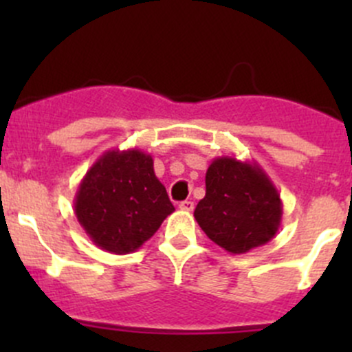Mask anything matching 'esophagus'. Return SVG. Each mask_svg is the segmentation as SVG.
Returning <instances> with one entry per match:
<instances>
[{
  "label": "esophagus",
  "mask_w": 352,
  "mask_h": 352,
  "mask_svg": "<svg viewBox=\"0 0 352 352\" xmlns=\"http://www.w3.org/2000/svg\"><path fill=\"white\" fill-rule=\"evenodd\" d=\"M179 208L182 209V211H194V202L192 201H182L179 204Z\"/></svg>",
  "instance_id": "obj_1"
}]
</instances>
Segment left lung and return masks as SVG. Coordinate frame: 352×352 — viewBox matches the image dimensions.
Instances as JSON below:
<instances>
[{
  "instance_id": "obj_1",
  "label": "left lung",
  "mask_w": 352,
  "mask_h": 352,
  "mask_svg": "<svg viewBox=\"0 0 352 352\" xmlns=\"http://www.w3.org/2000/svg\"><path fill=\"white\" fill-rule=\"evenodd\" d=\"M194 218L216 245L230 254H245L274 239L283 201L261 165L219 156L206 172V196Z\"/></svg>"
}]
</instances>
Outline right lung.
<instances>
[{
    "mask_svg": "<svg viewBox=\"0 0 352 352\" xmlns=\"http://www.w3.org/2000/svg\"><path fill=\"white\" fill-rule=\"evenodd\" d=\"M175 211L144 151L109 150L85 173L74 214L97 247L110 254L136 252Z\"/></svg>",
    "mask_w": 352,
    "mask_h": 352,
    "instance_id": "add662e5",
    "label": "right lung"
}]
</instances>
